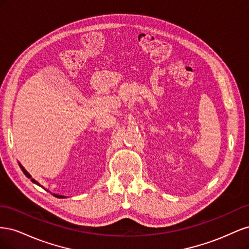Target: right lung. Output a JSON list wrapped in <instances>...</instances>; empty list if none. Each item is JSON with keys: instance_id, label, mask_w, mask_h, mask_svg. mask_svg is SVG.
Returning a JSON list of instances; mask_svg holds the SVG:
<instances>
[{"instance_id": "1", "label": "right lung", "mask_w": 249, "mask_h": 249, "mask_svg": "<svg viewBox=\"0 0 249 249\" xmlns=\"http://www.w3.org/2000/svg\"><path fill=\"white\" fill-rule=\"evenodd\" d=\"M19 166H20V168H21V170H22V172H24L25 173V176L28 178H31V182H33L34 184H36V185H38V186H40V184L38 183V182H37V180H35L34 178H32V177L31 176H30V173L24 168V167H22L21 166V165L19 164ZM42 187V186H41ZM53 195H54V196L55 197H58V198H64L65 196H63V195H59V194H55V193H53Z\"/></svg>"}]
</instances>
